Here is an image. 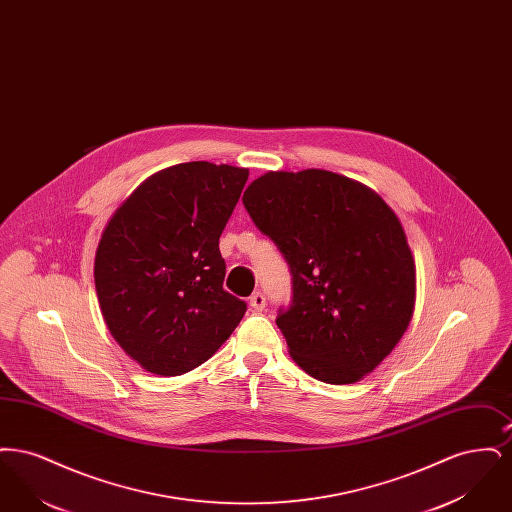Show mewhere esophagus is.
Instances as JSON below:
<instances>
[{
  "label": "esophagus",
  "instance_id": "34e87169",
  "mask_svg": "<svg viewBox=\"0 0 512 512\" xmlns=\"http://www.w3.org/2000/svg\"><path fill=\"white\" fill-rule=\"evenodd\" d=\"M265 305H267V297H265V293L255 292L251 297H249V307H251V311L261 313V311L265 309Z\"/></svg>",
  "mask_w": 512,
  "mask_h": 512
}]
</instances>
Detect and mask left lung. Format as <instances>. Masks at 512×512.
Here are the masks:
<instances>
[{
  "instance_id": "1",
  "label": "left lung",
  "mask_w": 512,
  "mask_h": 512,
  "mask_svg": "<svg viewBox=\"0 0 512 512\" xmlns=\"http://www.w3.org/2000/svg\"><path fill=\"white\" fill-rule=\"evenodd\" d=\"M245 209L292 274L276 324L290 355L326 384H353L380 365L414 311L413 253L386 201L330 171L267 172Z\"/></svg>"
}]
</instances>
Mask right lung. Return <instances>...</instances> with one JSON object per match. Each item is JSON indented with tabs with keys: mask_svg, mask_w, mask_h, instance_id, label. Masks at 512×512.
Segmentation results:
<instances>
[{
	"mask_svg": "<svg viewBox=\"0 0 512 512\" xmlns=\"http://www.w3.org/2000/svg\"><path fill=\"white\" fill-rule=\"evenodd\" d=\"M249 172L192 161L149 176L105 226L96 292L105 324L149 372L180 376L215 355L245 315L222 288L219 238Z\"/></svg>",
	"mask_w": 512,
	"mask_h": 512,
	"instance_id": "add662e5",
	"label": "right lung"
}]
</instances>
